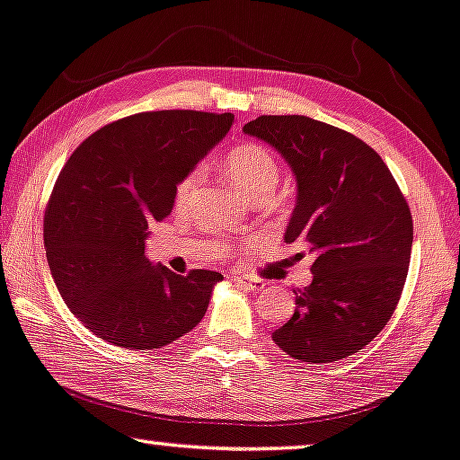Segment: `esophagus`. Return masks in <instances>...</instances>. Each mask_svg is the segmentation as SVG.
I'll return each mask as SVG.
<instances>
[{"label": "esophagus", "instance_id": "1", "mask_svg": "<svg viewBox=\"0 0 460 460\" xmlns=\"http://www.w3.org/2000/svg\"><path fill=\"white\" fill-rule=\"evenodd\" d=\"M234 279L237 281V286L246 288V290H259V288L265 286L259 278H252V275H243V273H242V275H235Z\"/></svg>", "mask_w": 460, "mask_h": 460}]
</instances>
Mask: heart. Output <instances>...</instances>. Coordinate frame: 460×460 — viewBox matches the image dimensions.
Listing matches in <instances>:
<instances>
[{
  "mask_svg": "<svg viewBox=\"0 0 460 460\" xmlns=\"http://www.w3.org/2000/svg\"><path fill=\"white\" fill-rule=\"evenodd\" d=\"M225 172L231 182L248 198H271L279 182V164L273 153L262 145L246 143L237 145L226 153ZM201 185V170H189L182 179L176 182L174 189V208L185 210L191 204L195 191Z\"/></svg>",
  "mask_w": 460,
  "mask_h": 460,
  "instance_id": "heart-1",
  "label": "heart"
}]
</instances>
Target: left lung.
I'll use <instances>...</instances> for the list:
<instances>
[{
    "label": "left lung",
    "instance_id": "obj_1",
    "mask_svg": "<svg viewBox=\"0 0 460 460\" xmlns=\"http://www.w3.org/2000/svg\"><path fill=\"white\" fill-rule=\"evenodd\" d=\"M243 132L290 164L298 198L286 242L309 256L314 281L273 341L290 358L339 362L394 315L412 252V214L381 155L362 138L305 115H261Z\"/></svg>",
    "mask_w": 460,
    "mask_h": 460
}]
</instances>
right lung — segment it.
Instances as JSON below:
<instances>
[{
  "label": "right lung",
  "mask_w": 460,
  "mask_h": 460,
  "mask_svg": "<svg viewBox=\"0 0 460 460\" xmlns=\"http://www.w3.org/2000/svg\"><path fill=\"white\" fill-rule=\"evenodd\" d=\"M231 121V113L191 109L134 113L90 134L66 159L46 206L44 246L60 296L98 339L159 349L201 322L223 275L153 267L145 237Z\"/></svg>",
  "instance_id": "add662e5"
}]
</instances>
